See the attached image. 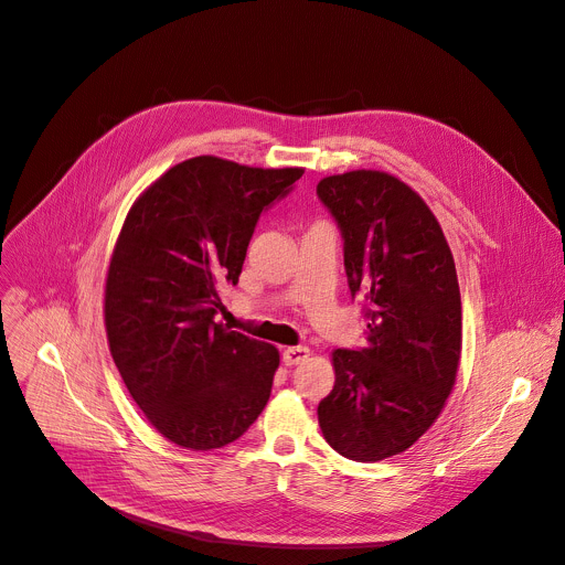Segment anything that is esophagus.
<instances>
[{
    "label": "esophagus",
    "mask_w": 565,
    "mask_h": 565,
    "mask_svg": "<svg viewBox=\"0 0 565 565\" xmlns=\"http://www.w3.org/2000/svg\"><path fill=\"white\" fill-rule=\"evenodd\" d=\"M309 355H311V349H309V347H288V349L284 351V363H286L288 367H292V365L303 363Z\"/></svg>",
    "instance_id": "obj_1"
}]
</instances>
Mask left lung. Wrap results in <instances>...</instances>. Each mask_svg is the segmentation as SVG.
Returning a JSON list of instances; mask_svg holds the SVG:
<instances>
[{"label":"left lung","instance_id":"1","mask_svg":"<svg viewBox=\"0 0 565 565\" xmlns=\"http://www.w3.org/2000/svg\"><path fill=\"white\" fill-rule=\"evenodd\" d=\"M344 238L351 295L367 299L361 351L335 349L333 390L318 422L333 450L381 461L441 415L461 355L452 252L424 198L396 175L358 169L318 182Z\"/></svg>","mask_w":565,"mask_h":565}]
</instances>
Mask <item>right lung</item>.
Wrapping results in <instances>:
<instances>
[{
  "mask_svg": "<svg viewBox=\"0 0 565 565\" xmlns=\"http://www.w3.org/2000/svg\"><path fill=\"white\" fill-rule=\"evenodd\" d=\"M301 173L198 156L152 182L124 221L106 277L108 344L143 417L180 448L227 446L270 398L277 347L214 316L256 221Z\"/></svg>",
  "mask_w": 565,
  "mask_h": 565,
  "instance_id": "1",
  "label": "right lung"
}]
</instances>
